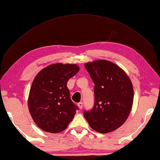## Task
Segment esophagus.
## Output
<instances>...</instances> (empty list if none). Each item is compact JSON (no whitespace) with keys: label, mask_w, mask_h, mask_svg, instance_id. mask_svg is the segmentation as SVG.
Segmentation results:
<instances>
[{"label":"esophagus","mask_w":160,"mask_h":160,"mask_svg":"<svg viewBox=\"0 0 160 160\" xmlns=\"http://www.w3.org/2000/svg\"><path fill=\"white\" fill-rule=\"evenodd\" d=\"M78 107L80 108V109H82V107H83V104H82V102H79L78 104Z\"/></svg>","instance_id":"1"}]
</instances>
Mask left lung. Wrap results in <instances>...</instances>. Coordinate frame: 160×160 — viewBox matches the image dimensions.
<instances>
[{
  "instance_id": "8db88e82",
  "label": "left lung",
  "mask_w": 160,
  "mask_h": 160,
  "mask_svg": "<svg viewBox=\"0 0 160 160\" xmlns=\"http://www.w3.org/2000/svg\"><path fill=\"white\" fill-rule=\"evenodd\" d=\"M85 67L94 84V104L84 116L94 131L112 132L125 123L131 112L134 96L131 81L110 61L99 60Z\"/></svg>"
}]
</instances>
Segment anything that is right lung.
<instances>
[{
    "label": "right lung",
    "instance_id": "obj_1",
    "mask_svg": "<svg viewBox=\"0 0 160 160\" xmlns=\"http://www.w3.org/2000/svg\"><path fill=\"white\" fill-rule=\"evenodd\" d=\"M79 71L75 64L56 63L42 69L33 80L29 113L38 127L56 133L66 129L79 108L72 102L67 82Z\"/></svg>",
    "mask_w": 160,
    "mask_h": 160
}]
</instances>
